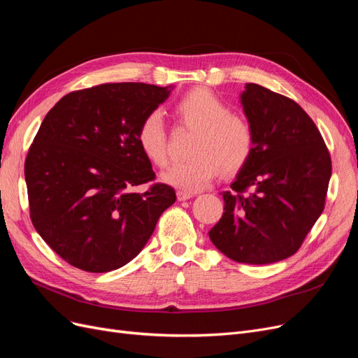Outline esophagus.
<instances>
[{"label":"esophagus","instance_id":"esophagus-1","mask_svg":"<svg viewBox=\"0 0 358 358\" xmlns=\"http://www.w3.org/2000/svg\"><path fill=\"white\" fill-rule=\"evenodd\" d=\"M177 198H178V201H187V199L193 198V193L184 192V190H178V192H177Z\"/></svg>","mask_w":358,"mask_h":358}]
</instances>
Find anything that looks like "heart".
I'll return each mask as SVG.
<instances>
[{"label":"heart","mask_w":358,"mask_h":358,"mask_svg":"<svg viewBox=\"0 0 358 358\" xmlns=\"http://www.w3.org/2000/svg\"><path fill=\"white\" fill-rule=\"evenodd\" d=\"M178 122L194 131L189 145L190 157L171 165L162 180L184 192L210 186L218 172L235 174L245 166L255 148V131L241 114L230 113L227 103L211 90L187 92L174 107ZM136 141L155 166L168 162L166 129L160 111H150L136 131Z\"/></svg>","instance_id":"b5f03b06"}]
</instances>
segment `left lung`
Here are the masks:
<instances>
[{"instance_id":"1","label":"left lung","mask_w":358,"mask_h":358,"mask_svg":"<svg viewBox=\"0 0 358 358\" xmlns=\"http://www.w3.org/2000/svg\"><path fill=\"white\" fill-rule=\"evenodd\" d=\"M239 101L255 148L234 192L223 193L224 213L208 235L229 259L268 264L293 256L318 220L331 159L313 119L290 98L247 83Z\"/></svg>"}]
</instances>
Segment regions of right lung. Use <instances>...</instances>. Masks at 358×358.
Returning <instances> with one entry per match:
<instances>
[{"label": "right lung", "instance_id": "add662e5", "mask_svg": "<svg viewBox=\"0 0 358 358\" xmlns=\"http://www.w3.org/2000/svg\"><path fill=\"white\" fill-rule=\"evenodd\" d=\"M174 86L107 83L71 92L45 114L25 160L31 220L57 256L86 272L135 259L174 189L153 184L136 141L141 120Z\"/></svg>", "mask_w": 358, "mask_h": 358}]
</instances>
